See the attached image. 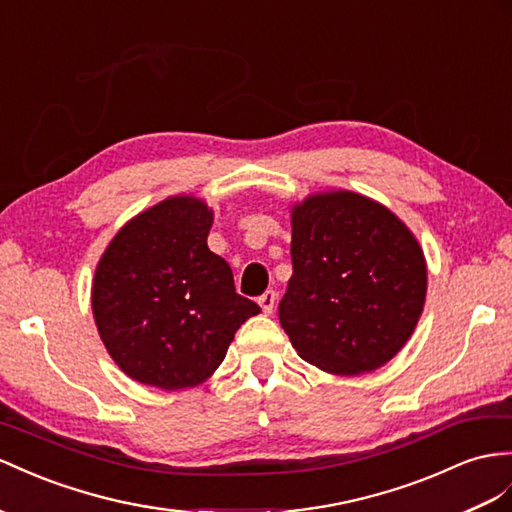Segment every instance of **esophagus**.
Listing matches in <instances>:
<instances>
[{
    "instance_id": "esophagus-1",
    "label": "esophagus",
    "mask_w": 512,
    "mask_h": 512,
    "mask_svg": "<svg viewBox=\"0 0 512 512\" xmlns=\"http://www.w3.org/2000/svg\"><path fill=\"white\" fill-rule=\"evenodd\" d=\"M274 305H277V294H274V290H266L259 296V307L264 309L266 316H270V313L274 311Z\"/></svg>"
}]
</instances>
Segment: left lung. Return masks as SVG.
<instances>
[{
	"label": "left lung",
	"instance_id": "1",
	"mask_svg": "<svg viewBox=\"0 0 512 512\" xmlns=\"http://www.w3.org/2000/svg\"><path fill=\"white\" fill-rule=\"evenodd\" d=\"M292 279L279 320L305 361L331 374L385 365L426 300V261L387 207L355 192L309 196L292 214Z\"/></svg>",
	"mask_w": 512,
	"mask_h": 512
}]
</instances>
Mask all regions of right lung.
Wrapping results in <instances>:
<instances>
[{"label": "right lung", "instance_id": "1", "mask_svg": "<svg viewBox=\"0 0 512 512\" xmlns=\"http://www.w3.org/2000/svg\"><path fill=\"white\" fill-rule=\"evenodd\" d=\"M209 229L203 201L175 196L129 220L99 261L97 329L138 383L168 391L203 383L235 331L261 311L235 292L231 266L207 248Z\"/></svg>", "mask_w": 512, "mask_h": 512}]
</instances>
